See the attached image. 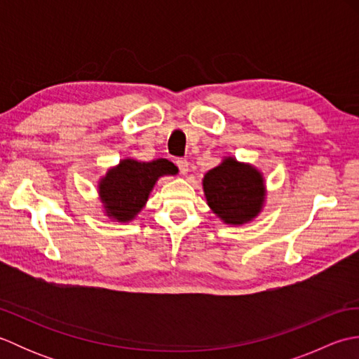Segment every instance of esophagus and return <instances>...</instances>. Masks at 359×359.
Wrapping results in <instances>:
<instances>
[{
  "instance_id": "esophagus-1",
  "label": "esophagus",
  "mask_w": 359,
  "mask_h": 359,
  "mask_svg": "<svg viewBox=\"0 0 359 359\" xmlns=\"http://www.w3.org/2000/svg\"><path fill=\"white\" fill-rule=\"evenodd\" d=\"M175 165H177L179 171H180L182 174H187V172H188V165H189V162H188L187 158H177V160H175Z\"/></svg>"
}]
</instances>
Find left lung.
Wrapping results in <instances>:
<instances>
[{"mask_svg": "<svg viewBox=\"0 0 359 359\" xmlns=\"http://www.w3.org/2000/svg\"><path fill=\"white\" fill-rule=\"evenodd\" d=\"M203 191L211 210L233 225L257 216L264 202L262 175L231 157L205 174Z\"/></svg>", "mask_w": 359, "mask_h": 359, "instance_id": "obj_1", "label": "left lung"}]
</instances>
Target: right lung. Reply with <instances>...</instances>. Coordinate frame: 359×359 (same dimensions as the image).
I'll use <instances>...</instances> for the list:
<instances>
[{"instance_id":"obj_1","label":"right lung","mask_w":359,"mask_h":359,"mask_svg":"<svg viewBox=\"0 0 359 359\" xmlns=\"http://www.w3.org/2000/svg\"><path fill=\"white\" fill-rule=\"evenodd\" d=\"M177 168L166 158L154 162H137L126 158L114 170H109L100 184V196L106 205L108 216L121 222L131 220L139 212L154 187L163 174H175Z\"/></svg>"}]
</instances>
